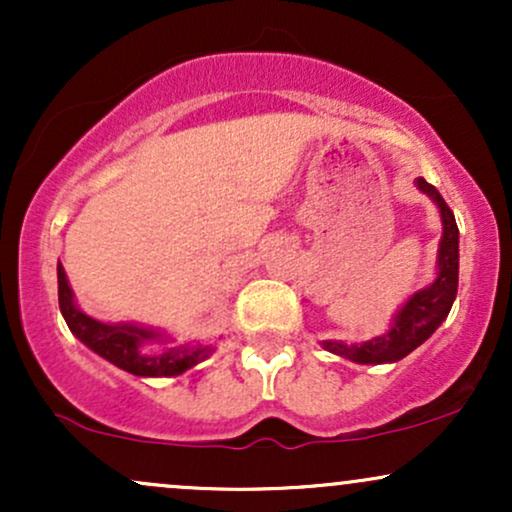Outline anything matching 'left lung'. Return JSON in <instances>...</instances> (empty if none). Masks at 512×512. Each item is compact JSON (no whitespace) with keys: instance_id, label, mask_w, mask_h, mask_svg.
Segmentation results:
<instances>
[{"instance_id":"obj_1","label":"left lung","mask_w":512,"mask_h":512,"mask_svg":"<svg viewBox=\"0 0 512 512\" xmlns=\"http://www.w3.org/2000/svg\"><path fill=\"white\" fill-rule=\"evenodd\" d=\"M416 185L438 204L440 219H443L436 281L409 298L407 305L397 313L390 332L383 337H375L363 344L325 342V349L332 354L356 363H395L411 354L419 344H424L450 313L452 301L457 296V274H460V231H457L455 214L436 187L424 178H416Z\"/></svg>"}]
</instances>
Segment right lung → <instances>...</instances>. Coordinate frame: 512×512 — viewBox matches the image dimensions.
<instances>
[{"label": "right lung", "mask_w": 512, "mask_h": 512, "mask_svg": "<svg viewBox=\"0 0 512 512\" xmlns=\"http://www.w3.org/2000/svg\"><path fill=\"white\" fill-rule=\"evenodd\" d=\"M57 296H60V310L67 320L69 330L84 342L88 349L96 351L105 361L115 363L117 368L144 378H170V375L185 373L187 368L197 366L202 358L209 356V346L204 344H180L151 349L149 339L158 334L142 330L134 325H105L81 313L74 305L72 289L67 284L62 264H57Z\"/></svg>", "instance_id": "1"}]
</instances>
